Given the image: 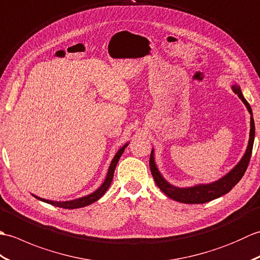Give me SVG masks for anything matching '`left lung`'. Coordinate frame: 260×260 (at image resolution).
<instances>
[{
    "label": "left lung",
    "mask_w": 260,
    "mask_h": 260,
    "mask_svg": "<svg viewBox=\"0 0 260 260\" xmlns=\"http://www.w3.org/2000/svg\"><path fill=\"white\" fill-rule=\"evenodd\" d=\"M231 88H233V91L236 95H238V97L241 99V102L245 104L248 112L250 114L249 142H248V146L244 156L241 157L239 163L237 164L233 170L229 171V172L223 175L221 179L214 181L212 183L197 184L189 187H179L169 183V182L163 178V175L159 173L155 163V158H154V150H152L150 156V169L153 175V179L155 181L156 185L161 189V191L165 193L169 198L173 199V200L190 204L209 202L211 200H214V199L220 198L221 196L225 194V193H228L241 180L242 176H244L248 168V163L250 161L253 140H255V121H253L252 118V110L250 105L248 104L244 95H242L240 87L234 85L231 86Z\"/></svg>",
    "instance_id": "left-lung-1"
}]
</instances>
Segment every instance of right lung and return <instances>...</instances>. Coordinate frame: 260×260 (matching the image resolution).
Listing matches in <instances>:
<instances>
[{
  "instance_id": "1",
  "label": "right lung",
  "mask_w": 260,
  "mask_h": 260,
  "mask_svg": "<svg viewBox=\"0 0 260 260\" xmlns=\"http://www.w3.org/2000/svg\"><path fill=\"white\" fill-rule=\"evenodd\" d=\"M127 145H128V143H126V144L123 147H120L118 152L115 154L113 161L109 165L107 175H106V178H105V181L103 182V184L99 186L95 192L90 193V194H88L86 197H82V198L75 199V200H70V201H52V200H46V199L37 197L35 194H32V196L37 198L38 200H41V201L46 202V203L52 204V206H54V207H59V208H63V209H77V208H82V207L89 206V204L99 200V199H101L105 194V192L108 190V187L110 186V183H112L113 178H114V172H115L116 165H117L119 158L121 156V154L124 153Z\"/></svg>"
}]
</instances>
